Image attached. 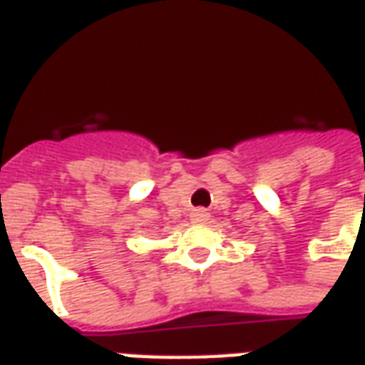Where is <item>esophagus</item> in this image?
<instances>
[{
  "label": "esophagus",
  "mask_w": 365,
  "mask_h": 365,
  "mask_svg": "<svg viewBox=\"0 0 365 365\" xmlns=\"http://www.w3.org/2000/svg\"><path fill=\"white\" fill-rule=\"evenodd\" d=\"M209 219V213H207L205 209H195L193 213H191V221L193 222H205Z\"/></svg>",
  "instance_id": "34e87169"
}]
</instances>
